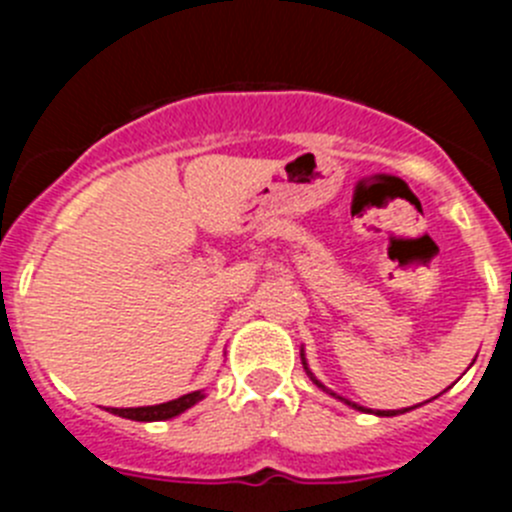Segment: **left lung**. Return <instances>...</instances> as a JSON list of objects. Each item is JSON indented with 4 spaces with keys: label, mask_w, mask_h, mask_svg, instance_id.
Wrapping results in <instances>:
<instances>
[{
    "label": "left lung",
    "mask_w": 512,
    "mask_h": 512,
    "mask_svg": "<svg viewBox=\"0 0 512 512\" xmlns=\"http://www.w3.org/2000/svg\"><path fill=\"white\" fill-rule=\"evenodd\" d=\"M302 364H305V361H302ZM305 369H307V364H305ZM307 374H310V372H307ZM310 379H312V382H315V384H318L320 390H325L323 384H320V382H318V379L312 377V374H310ZM325 392H328V390H325ZM330 395H333V392H330ZM333 397H336V395H333ZM338 400H343V397H338ZM343 402H346V400H343ZM348 405H351V402H348ZM351 408L361 410V413H372V410H366V408H361V405H351ZM400 413H405V410H397V413H395V410H379V413H377V415H387V418H390V415H400Z\"/></svg>",
    "instance_id": "8db88e82"
}]
</instances>
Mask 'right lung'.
<instances>
[{
  "label": "right lung",
  "mask_w": 512,
  "mask_h": 512,
  "mask_svg": "<svg viewBox=\"0 0 512 512\" xmlns=\"http://www.w3.org/2000/svg\"><path fill=\"white\" fill-rule=\"evenodd\" d=\"M202 392H189V395H182L179 400H171V402H161V405H148V408H112V413L120 415V418H130V420H169L174 415L184 413L194 405V402L202 400Z\"/></svg>",
  "instance_id": "add662e5"
}]
</instances>
